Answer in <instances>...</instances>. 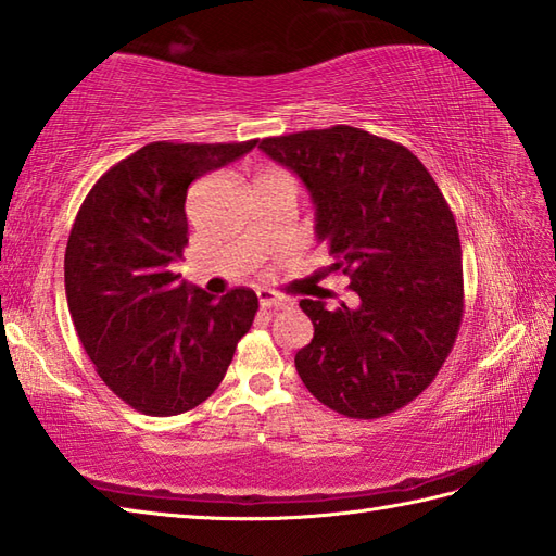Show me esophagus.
<instances>
[{
    "label": "esophagus",
    "mask_w": 556,
    "mask_h": 556,
    "mask_svg": "<svg viewBox=\"0 0 556 556\" xmlns=\"http://www.w3.org/2000/svg\"><path fill=\"white\" fill-rule=\"evenodd\" d=\"M257 301H260V308H287V305H291L289 299L279 296V293L269 291V289H260L257 291Z\"/></svg>",
    "instance_id": "obj_1"
}]
</instances>
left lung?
Wrapping results in <instances>:
<instances>
[{
    "label": "left lung",
    "instance_id": "obj_1",
    "mask_svg": "<svg viewBox=\"0 0 556 556\" xmlns=\"http://www.w3.org/2000/svg\"><path fill=\"white\" fill-rule=\"evenodd\" d=\"M301 176L317 239L351 279L356 305H299L315 327L296 353L308 392L346 418L404 408L440 372L464 317V265L452 207L408 148L353 126L263 138Z\"/></svg>",
    "mask_w": 556,
    "mask_h": 556
}]
</instances>
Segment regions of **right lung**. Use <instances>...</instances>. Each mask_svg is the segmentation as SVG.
Returning a JSON list of instances; mask_svg holds the SVG:
<instances>
[{
	"instance_id": "obj_1",
	"label": "right lung",
	"mask_w": 556,
	"mask_h": 556,
	"mask_svg": "<svg viewBox=\"0 0 556 556\" xmlns=\"http://www.w3.org/2000/svg\"><path fill=\"white\" fill-rule=\"evenodd\" d=\"M255 143L143 146L100 176L71 227L64 285L76 334L102 382L146 416L203 404L253 325V289L215 301L172 267L188 245V186Z\"/></svg>"
}]
</instances>
